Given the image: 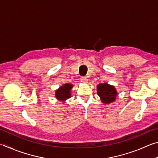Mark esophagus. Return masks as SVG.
Segmentation results:
<instances>
[{
  "label": "esophagus",
  "instance_id": "obj_1",
  "mask_svg": "<svg viewBox=\"0 0 158 158\" xmlns=\"http://www.w3.org/2000/svg\"><path fill=\"white\" fill-rule=\"evenodd\" d=\"M88 81H89V79H88L86 77H81V81L82 83H84V84H85V83H88Z\"/></svg>",
  "mask_w": 158,
  "mask_h": 158
}]
</instances>
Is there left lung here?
Wrapping results in <instances>:
<instances>
[{"label": "left lung", "mask_w": 158, "mask_h": 158, "mask_svg": "<svg viewBox=\"0 0 158 158\" xmlns=\"http://www.w3.org/2000/svg\"><path fill=\"white\" fill-rule=\"evenodd\" d=\"M97 93L102 102L105 105L114 102L116 101L118 95V92L115 86L107 83L98 84L97 85Z\"/></svg>", "instance_id": "1"}]
</instances>
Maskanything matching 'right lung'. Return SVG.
<instances>
[{
	"mask_svg": "<svg viewBox=\"0 0 158 158\" xmlns=\"http://www.w3.org/2000/svg\"><path fill=\"white\" fill-rule=\"evenodd\" d=\"M73 88L72 84H65L55 90V97L60 102L65 103V101L71 98V90Z\"/></svg>",
	"mask_w": 158,
	"mask_h": 158,
	"instance_id": "1",
	"label": "right lung"
}]
</instances>
